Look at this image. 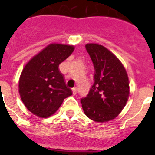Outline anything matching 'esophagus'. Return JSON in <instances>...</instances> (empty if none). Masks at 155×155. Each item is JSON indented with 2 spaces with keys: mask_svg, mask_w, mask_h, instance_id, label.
<instances>
[{
  "mask_svg": "<svg viewBox=\"0 0 155 155\" xmlns=\"http://www.w3.org/2000/svg\"><path fill=\"white\" fill-rule=\"evenodd\" d=\"M72 91H73V94L75 95L77 94V87H73L72 88Z\"/></svg>",
  "mask_w": 155,
  "mask_h": 155,
  "instance_id": "esophagus-1",
  "label": "esophagus"
}]
</instances>
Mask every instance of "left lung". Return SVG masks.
I'll use <instances>...</instances> for the list:
<instances>
[{
  "label": "left lung",
  "instance_id": "8db88e82",
  "mask_svg": "<svg viewBox=\"0 0 155 155\" xmlns=\"http://www.w3.org/2000/svg\"><path fill=\"white\" fill-rule=\"evenodd\" d=\"M94 68V84L85 98L81 99L84 114L98 123L118 116L127 102L130 85L124 65L105 46L85 45Z\"/></svg>",
  "mask_w": 155,
  "mask_h": 155
}]
</instances>
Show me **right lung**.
<instances>
[{"label": "right lung", "instance_id": "add662e5", "mask_svg": "<svg viewBox=\"0 0 155 155\" xmlns=\"http://www.w3.org/2000/svg\"><path fill=\"white\" fill-rule=\"evenodd\" d=\"M74 47L51 43L27 63L19 78L18 91L28 111L46 118L57 112L64 98L72 94L65 84L59 65Z\"/></svg>", "mask_w": 155, "mask_h": 155}]
</instances>
